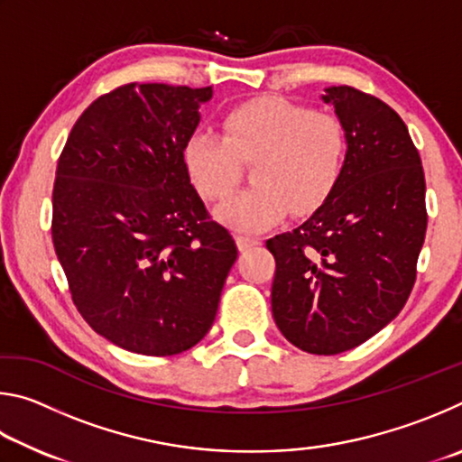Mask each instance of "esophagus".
<instances>
[{"mask_svg": "<svg viewBox=\"0 0 462 462\" xmlns=\"http://www.w3.org/2000/svg\"><path fill=\"white\" fill-rule=\"evenodd\" d=\"M236 245L240 250H246L250 246H256L259 245V238H253V236H245V234H238L236 236Z\"/></svg>", "mask_w": 462, "mask_h": 462, "instance_id": "1", "label": "esophagus"}]
</instances>
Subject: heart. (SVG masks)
Instances as JSON below:
<instances>
[{"mask_svg":"<svg viewBox=\"0 0 462 462\" xmlns=\"http://www.w3.org/2000/svg\"><path fill=\"white\" fill-rule=\"evenodd\" d=\"M346 151V130L336 116L267 96L228 109L222 138L195 132L183 159L208 201L228 198L240 181V162H254V187L216 208V220L236 232H261L283 220L289 208L308 216L326 203L342 177Z\"/></svg>","mask_w":462,"mask_h":462,"instance_id":"obj_1","label":"heart"}]
</instances>
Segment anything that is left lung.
Segmentation results:
<instances>
[{
	"instance_id": "left-lung-1",
	"label": "left lung",
	"mask_w": 462,
	"mask_h": 462,
	"mask_svg": "<svg viewBox=\"0 0 462 462\" xmlns=\"http://www.w3.org/2000/svg\"><path fill=\"white\" fill-rule=\"evenodd\" d=\"M324 91L346 130L342 177L306 222L267 240L273 318L310 355L355 348L400 314L428 226L424 169L403 120L348 85Z\"/></svg>"
}]
</instances>
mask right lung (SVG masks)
<instances>
[{"label":"right lung","mask_w":462,"mask_h":462,"mask_svg":"<svg viewBox=\"0 0 462 462\" xmlns=\"http://www.w3.org/2000/svg\"><path fill=\"white\" fill-rule=\"evenodd\" d=\"M212 88L130 83L75 122L52 189V245L79 314L130 353L209 332L236 242L209 220L183 151Z\"/></svg>","instance_id":"right-lung-1"}]
</instances>
